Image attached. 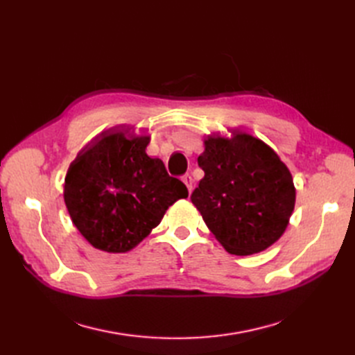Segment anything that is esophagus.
<instances>
[{"label":"esophagus","instance_id":"obj_1","mask_svg":"<svg viewBox=\"0 0 355 355\" xmlns=\"http://www.w3.org/2000/svg\"><path fill=\"white\" fill-rule=\"evenodd\" d=\"M182 180H184V184L187 185V188H188V192H189V194H191V192H192V184H194V180H192L191 175H185V176H182Z\"/></svg>","mask_w":355,"mask_h":355}]
</instances>
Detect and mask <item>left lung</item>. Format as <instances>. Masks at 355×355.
<instances>
[{"instance_id": "left-lung-1", "label": "left lung", "mask_w": 355, "mask_h": 355, "mask_svg": "<svg viewBox=\"0 0 355 355\" xmlns=\"http://www.w3.org/2000/svg\"><path fill=\"white\" fill-rule=\"evenodd\" d=\"M198 166L204 178L191 201L225 250L237 256L259 253L282 237L296 189L271 146L247 132L209 136Z\"/></svg>"}]
</instances>
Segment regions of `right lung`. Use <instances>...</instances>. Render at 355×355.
Returning a JSON list of instances; mask_svg holds the SVG:
<instances>
[{"label": "right lung", "instance_id": "obj_1", "mask_svg": "<svg viewBox=\"0 0 355 355\" xmlns=\"http://www.w3.org/2000/svg\"><path fill=\"white\" fill-rule=\"evenodd\" d=\"M148 135L103 132L77 155L63 198L75 227L93 247L125 253L148 237L166 210L188 189L146 154Z\"/></svg>", "mask_w": 355, "mask_h": 355}]
</instances>
